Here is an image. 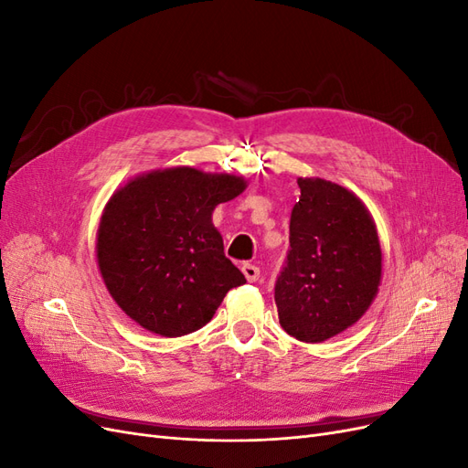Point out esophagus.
<instances>
[{"mask_svg":"<svg viewBox=\"0 0 468 468\" xmlns=\"http://www.w3.org/2000/svg\"><path fill=\"white\" fill-rule=\"evenodd\" d=\"M242 271H244V275H246V279H248L250 282H256V281L260 279V267H258V265L244 263V265H242Z\"/></svg>","mask_w":468,"mask_h":468,"instance_id":"1","label":"esophagus"}]
</instances>
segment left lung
Segmentation results:
<instances>
[{"label": "left lung", "instance_id": "1", "mask_svg": "<svg viewBox=\"0 0 468 468\" xmlns=\"http://www.w3.org/2000/svg\"><path fill=\"white\" fill-rule=\"evenodd\" d=\"M299 187L275 303L282 330L301 342L320 344L356 324L371 306L382 253L369 210L351 191L318 177H301Z\"/></svg>", "mask_w": 468, "mask_h": 468}]
</instances>
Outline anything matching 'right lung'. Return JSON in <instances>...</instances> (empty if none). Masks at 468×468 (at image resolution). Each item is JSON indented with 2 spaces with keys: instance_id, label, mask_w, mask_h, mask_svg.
I'll return each instance as SVG.
<instances>
[{
  "instance_id": "right-lung-1",
  "label": "right lung",
  "mask_w": 468,
  "mask_h": 468,
  "mask_svg": "<svg viewBox=\"0 0 468 468\" xmlns=\"http://www.w3.org/2000/svg\"><path fill=\"white\" fill-rule=\"evenodd\" d=\"M244 189L242 177L172 167L111 197L97 230V261L111 296L134 322L164 337L186 335L244 285L212 226L215 207Z\"/></svg>"
}]
</instances>
